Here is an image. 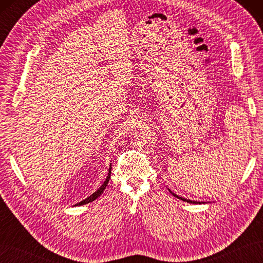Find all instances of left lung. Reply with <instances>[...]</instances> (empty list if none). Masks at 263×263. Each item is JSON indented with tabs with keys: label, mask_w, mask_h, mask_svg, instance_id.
<instances>
[{
	"label": "left lung",
	"mask_w": 263,
	"mask_h": 263,
	"mask_svg": "<svg viewBox=\"0 0 263 263\" xmlns=\"http://www.w3.org/2000/svg\"><path fill=\"white\" fill-rule=\"evenodd\" d=\"M170 192L173 194V195H174V197L175 198H177V199H181L182 201H185V202H189V203H202V202H198V201H192V200H189V199H185V198H182V197H178V195L177 194H175V193H173L172 191H171V190H170Z\"/></svg>",
	"instance_id": "left-lung-1"
}]
</instances>
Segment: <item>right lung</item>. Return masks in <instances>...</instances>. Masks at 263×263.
<instances>
[{
	"mask_svg": "<svg viewBox=\"0 0 263 263\" xmlns=\"http://www.w3.org/2000/svg\"><path fill=\"white\" fill-rule=\"evenodd\" d=\"M111 171V165H110V167H109V170H108V174H107V177H106V180H105V182L103 183V185L100 186L96 192H93L90 197H88L87 199H85V200H82L81 202H79V203H77V204H74V205H82V204H87V203H89V202H92L93 200H96L98 197H100V195H102V193L104 192V190L106 189V186H107V184H108V182H109V178H110V172Z\"/></svg>",
	"mask_w": 263,
	"mask_h": 263,
	"instance_id": "add662e5",
	"label": "right lung"
}]
</instances>
